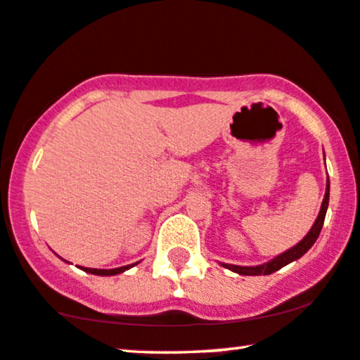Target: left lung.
Wrapping results in <instances>:
<instances>
[{"instance_id": "left-lung-1", "label": "left lung", "mask_w": 360, "mask_h": 360, "mask_svg": "<svg viewBox=\"0 0 360 360\" xmlns=\"http://www.w3.org/2000/svg\"><path fill=\"white\" fill-rule=\"evenodd\" d=\"M328 204H329V179H328V188H326L324 200H323V204H321V210H319L318 219H316V222H314L313 227H311V230L308 232V236H306L303 240L298 243V245H295L293 248H290L288 252L281 253L280 257L273 258L271 262L265 263V265L238 266V265H225V263H222V266L238 273V275H270V273L278 271V270H280V268H283L285 265H288V263L298 260L300 257H303L304 253L308 252L311 247H313V243L316 242V238L319 237V232H321V229H323V224H324L326 210H328Z\"/></svg>"}]
</instances>
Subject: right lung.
<instances>
[{"label": "right lung", "mask_w": 360, "mask_h": 360, "mask_svg": "<svg viewBox=\"0 0 360 360\" xmlns=\"http://www.w3.org/2000/svg\"><path fill=\"white\" fill-rule=\"evenodd\" d=\"M133 265H127V266H120V268H113V270H97V268H82L84 271L87 273H94V275H102V276H110V275H118L128 268H131Z\"/></svg>", "instance_id": "right-lung-1"}]
</instances>
